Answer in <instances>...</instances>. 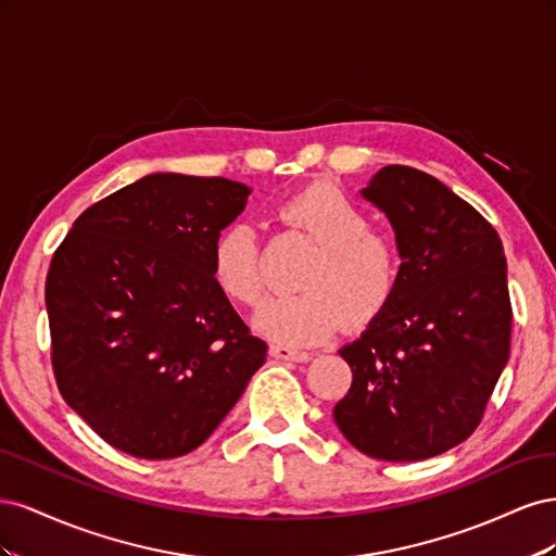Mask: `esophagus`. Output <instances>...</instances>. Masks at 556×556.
<instances>
[{"label":"esophagus","mask_w":556,"mask_h":556,"mask_svg":"<svg viewBox=\"0 0 556 556\" xmlns=\"http://www.w3.org/2000/svg\"><path fill=\"white\" fill-rule=\"evenodd\" d=\"M268 355L276 359H285V362H308L311 359V352L296 350V348L282 345V343H271V348H268Z\"/></svg>","instance_id":"34e87169"}]
</instances>
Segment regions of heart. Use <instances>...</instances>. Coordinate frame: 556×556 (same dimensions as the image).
Instances as JSON below:
<instances>
[{
  "label": "heart",
  "mask_w": 556,
  "mask_h": 556,
  "mask_svg": "<svg viewBox=\"0 0 556 556\" xmlns=\"http://www.w3.org/2000/svg\"><path fill=\"white\" fill-rule=\"evenodd\" d=\"M276 217L323 245L311 264L301 294L271 299L257 313L255 327L274 343L306 348L339 331L348 308L371 317L392 296L399 280L396 243L371 229L368 215L331 185H311L288 197ZM213 278L229 299L255 306L264 296L257 233L248 223H231L211 250Z\"/></svg>",
  "instance_id": "obj_1"
}]
</instances>
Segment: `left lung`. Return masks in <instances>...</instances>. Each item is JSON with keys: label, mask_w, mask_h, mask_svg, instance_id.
I'll return each mask as SVG.
<instances>
[{"label": "left lung", "mask_w": 556, "mask_h": 556, "mask_svg": "<svg viewBox=\"0 0 556 556\" xmlns=\"http://www.w3.org/2000/svg\"><path fill=\"white\" fill-rule=\"evenodd\" d=\"M396 233L399 280L339 355L350 392L336 427L359 452L419 462L466 441L508 364V264L496 229L447 185L390 164L359 192Z\"/></svg>", "instance_id": "obj_1"}]
</instances>
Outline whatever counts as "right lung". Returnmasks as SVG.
I'll return each mask as SVG.
<instances>
[{
	"label": "right lung",
	"instance_id": "1",
	"mask_svg": "<svg viewBox=\"0 0 556 556\" xmlns=\"http://www.w3.org/2000/svg\"><path fill=\"white\" fill-rule=\"evenodd\" d=\"M250 188L150 174L80 213L46 278L53 371L97 435L141 459L204 443L266 359L211 250Z\"/></svg>",
	"mask_w": 556,
	"mask_h": 556
}]
</instances>
